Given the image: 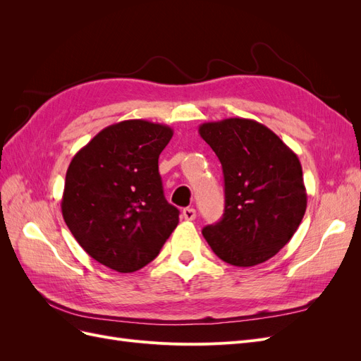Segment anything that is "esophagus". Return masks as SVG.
Wrapping results in <instances>:
<instances>
[{
	"instance_id": "34e87169",
	"label": "esophagus",
	"mask_w": 361,
	"mask_h": 361,
	"mask_svg": "<svg viewBox=\"0 0 361 361\" xmlns=\"http://www.w3.org/2000/svg\"><path fill=\"white\" fill-rule=\"evenodd\" d=\"M182 216L185 218V220L192 221L195 218V209L194 207H185V209L182 211Z\"/></svg>"
}]
</instances>
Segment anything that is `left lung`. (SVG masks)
Listing matches in <instances>:
<instances>
[{
	"label": "left lung",
	"mask_w": 361,
	"mask_h": 361,
	"mask_svg": "<svg viewBox=\"0 0 361 361\" xmlns=\"http://www.w3.org/2000/svg\"><path fill=\"white\" fill-rule=\"evenodd\" d=\"M199 134L224 174V214L202 231L207 244L235 267H255L276 256L297 232L307 207L298 157L256 120L207 122Z\"/></svg>",
	"instance_id": "left-lung-1"
}]
</instances>
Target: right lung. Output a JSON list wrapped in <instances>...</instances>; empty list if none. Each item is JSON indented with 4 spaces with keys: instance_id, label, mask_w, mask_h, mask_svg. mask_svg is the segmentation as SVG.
<instances>
[{
    "instance_id": "add662e5",
    "label": "right lung",
    "mask_w": 361,
    "mask_h": 361,
    "mask_svg": "<svg viewBox=\"0 0 361 361\" xmlns=\"http://www.w3.org/2000/svg\"><path fill=\"white\" fill-rule=\"evenodd\" d=\"M167 125L123 120L96 134L72 158L61 212L78 244L99 264L134 272L154 260L179 223L162 191L159 154Z\"/></svg>"
}]
</instances>
